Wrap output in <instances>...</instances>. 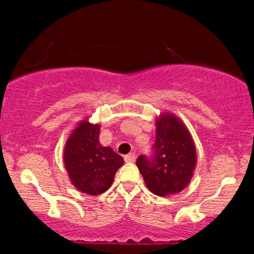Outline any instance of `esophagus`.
<instances>
[{
    "label": "esophagus",
    "mask_w": 254,
    "mask_h": 254,
    "mask_svg": "<svg viewBox=\"0 0 254 254\" xmlns=\"http://www.w3.org/2000/svg\"><path fill=\"white\" fill-rule=\"evenodd\" d=\"M124 160L127 162H133L136 160V154L135 153H130L127 155L124 156Z\"/></svg>",
    "instance_id": "esophagus-1"
}]
</instances>
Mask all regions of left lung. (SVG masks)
Segmentation results:
<instances>
[{"label":"left lung","mask_w":254,"mask_h":254,"mask_svg":"<svg viewBox=\"0 0 254 254\" xmlns=\"http://www.w3.org/2000/svg\"><path fill=\"white\" fill-rule=\"evenodd\" d=\"M155 124L154 156H138L136 165L149 191L166 197L182 192L191 182L197 164L196 145L186 125L173 113H160Z\"/></svg>","instance_id":"left-lung-1"}]
</instances>
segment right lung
<instances>
[{"instance_id": "right-lung-1", "label": "right lung", "mask_w": 254, "mask_h": 254, "mask_svg": "<svg viewBox=\"0 0 254 254\" xmlns=\"http://www.w3.org/2000/svg\"><path fill=\"white\" fill-rule=\"evenodd\" d=\"M100 124L84 118L69 133L64 145V167L78 191L97 196L112 185L116 172L124 159L111 147L99 142Z\"/></svg>"}]
</instances>
